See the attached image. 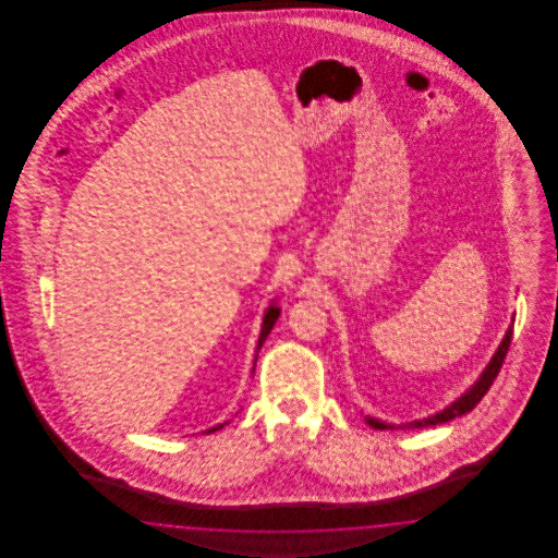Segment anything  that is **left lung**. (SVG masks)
Instances as JSON below:
<instances>
[{
	"instance_id": "1",
	"label": "left lung",
	"mask_w": 558,
	"mask_h": 558,
	"mask_svg": "<svg viewBox=\"0 0 558 558\" xmlns=\"http://www.w3.org/2000/svg\"><path fill=\"white\" fill-rule=\"evenodd\" d=\"M510 339H512V329H509L507 335H505L502 343L498 347V351L495 353V356L490 359V363H488V367L485 368V373L481 375V379L476 380V385H474L473 389L464 392L463 397H461L457 403H452L451 407H447L445 411H440L437 415L428 416V418H423V421L404 423V425H399L397 428L435 427V425H440V423H449V421H452L454 416H461L464 415V413H469V411H473L474 407L481 403V399L485 397L486 391L490 389V385H493L495 379H497L498 371L502 367L505 356L509 353ZM367 423L371 427L379 428V430H385V428H395L392 425H387V423H380L379 418H373V416H368Z\"/></svg>"
}]
</instances>
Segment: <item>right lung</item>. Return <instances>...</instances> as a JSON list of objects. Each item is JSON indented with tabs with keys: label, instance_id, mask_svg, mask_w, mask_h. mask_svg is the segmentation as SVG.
I'll return each instance as SVG.
<instances>
[{
	"label": "right lung",
	"instance_id": "obj_1",
	"mask_svg": "<svg viewBox=\"0 0 558 558\" xmlns=\"http://www.w3.org/2000/svg\"><path fill=\"white\" fill-rule=\"evenodd\" d=\"M277 317H279V308H267V313H265V319H263V329L262 335H259V343H257V351L262 349L263 341L267 339V335H269V332H271V329H274L275 320H277ZM223 425H227V423H223ZM223 425H217V427L209 428L207 433H215L217 428H221L223 427Z\"/></svg>",
	"mask_w": 558,
	"mask_h": 558
}]
</instances>
